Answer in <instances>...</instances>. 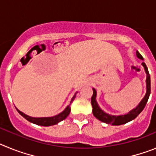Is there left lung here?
Listing matches in <instances>:
<instances>
[{"label":"left lung","instance_id":"1","mask_svg":"<svg viewBox=\"0 0 156 156\" xmlns=\"http://www.w3.org/2000/svg\"><path fill=\"white\" fill-rule=\"evenodd\" d=\"M137 57L138 58L144 60L143 57L141 56L140 53L137 51L136 52ZM144 69V71L146 73V93L145 95L144 96L141 101H140L139 104L137 105L134 108L128 112L127 114L125 115H109V114L106 113L105 112L103 111L101 108L99 107L98 104L96 100V97H97V91L95 90L94 88H93V95L91 97V105H92V112L93 115L97 118L98 120L101 121L103 122H105L107 124H111L113 126H119V125L125 124L126 122H129V121L134 119L139 114L143 111V109L145 107L146 104L148 102V98L151 94V79H150V75L148 73V69L146 66L145 63L142 62L141 64Z\"/></svg>","mask_w":156,"mask_h":156}]
</instances>
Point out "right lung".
<instances>
[{"label": "right lung", "mask_w": 156, "mask_h": 156, "mask_svg": "<svg viewBox=\"0 0 156 156\" xmlns=\"http://www.w3.org/2000/svg\"><path fill=\"white\" fill-rule=\"evenodd\" d=\"M77 94L75 93V94L73 95V97L72 98L71 101H70V104H71L73 100L75 99L76 98V94ZM70 104L67 107L64 109V111H62V112H60L59 114L58 115H55V116H52V117H40V118H36V117H31L30 115H27V114L23 113V112L19 111L18 108L17 111L19 112V113L23 116L26 119L29 121V122H32V123H34V124H37V125H40V126H53V125H55L57 123H58L59 122H61V121L64 120L66 119V117L68 116L70 112Z\"/></svg>", "instance_id": "right-lung-1"}]
</instances>
